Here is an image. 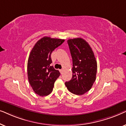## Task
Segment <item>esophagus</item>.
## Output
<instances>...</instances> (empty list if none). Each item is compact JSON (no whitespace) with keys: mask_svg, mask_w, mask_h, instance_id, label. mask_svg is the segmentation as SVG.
<instances>
[{"mask_svg":"<svg viewBox=\"0 0 126 126\" xmlns=\"http://www.w3.org/2000/svg\"><path fill=\"white\" fill-rule=\"evenodd\" d=\"M60 72H61V74H63V69H61V70H60Z\"/></svg>","mask_w":126,"mask_h":126,"instance_id":"1","label":"esophagus"}]
</instances>
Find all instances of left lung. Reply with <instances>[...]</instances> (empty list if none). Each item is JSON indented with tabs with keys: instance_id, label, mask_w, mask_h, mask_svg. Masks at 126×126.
<instances>
[{
	"instance_id": "8db88e82",
	"label": "left lung",
	"mask_w": 126,
	"mask_h": 126,
	"mask_svg": "<svg viewBox=\"0 0 126 126\" xmlns=\"http://www.w3.org/2000/svg\"><path fill=\"white\" fill-rule=\"evenodd\" d=\"M67 42L73 61V75L65 84L72 94L81 95L90 90L95 81L97 61L92 48L84 39H69Z\"/></svg>"
}]
</instances>
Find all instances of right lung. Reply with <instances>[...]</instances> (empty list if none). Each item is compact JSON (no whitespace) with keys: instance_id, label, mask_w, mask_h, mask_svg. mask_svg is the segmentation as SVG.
Listing matches in <instances>:
<instances>
[{"instance_id":"right-lung-1","label":"right lung","mask_w":126,"mask_h":126,"mask_svg":"<svg viewBox=\"0 0 126 126\" xmlns=\"http://www.w3.org/2000/svg\"><path fill=\"white\" fill-rule=\"evenodd\" d=\"M64 39L44 37L38 41L31 51L27 63V76L34 92L44 96L52 92L60 73L53 66L51 54Z\"/></svg>"}]
</instances>
